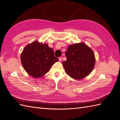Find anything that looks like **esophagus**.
Listing matches in <instances>:
<instances>
[{
    "instance_id": "34e87169",
    "label": "esophagus",
    "mask_w": 120,
    "mask_h": 120,
    "mask_svg": "<svg viewBox=\"0 0 120 120\" xmlns=\"http://www.w3.org/2000/svg\"><path fill=\"white\" fill-rule=\"evenodd\" d=\"M63 60V57H60L59 58V60L60 61H61V60Z\"/></svg>"
}]
</instances>
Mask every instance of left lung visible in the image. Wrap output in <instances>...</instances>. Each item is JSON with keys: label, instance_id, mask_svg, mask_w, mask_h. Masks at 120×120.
Returning a JSON list of instances; mask_svg holds the SVG:
<instances>
[{"label": "left lung", "instance_id": "8db88e82", "mask_svg": "<svg viewBox=\"0 0 120 120\" xmlns=\"http://www.w3.org/2000/svg\"><path fill=\"white\" fill-rule=\"evenodd\" d=\"M67 57L63 66L66 74L72 79H81L89 75L95 67L96 59L93 50L84 42L68 46Z\"/></svg>", "mask_w": 120, "mask_h": 120}]
</instances>
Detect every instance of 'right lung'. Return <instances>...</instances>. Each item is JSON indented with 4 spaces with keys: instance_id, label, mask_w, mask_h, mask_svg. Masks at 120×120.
Returning a JSON list of instances; mask_svg holds the SVG:
<instances>
[{
    "instance_id": "obj_1",
    "label": "right lung",
    "mask_w": 120,
    "mask_h": 120,
    "mask_svg": "<svg viewBox=\"0 0 120 120\" xmlns=\"http://www.w3.org/2000/svg\"><path fill=\"white\" fill-rule=\"evenodd\" d=\"M21 62L27 73L34 78L43 77L59 61L52 49L47 43L34 41L25 46L20 56Z\"/></svg>"
}]
</instances>
